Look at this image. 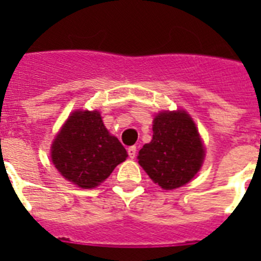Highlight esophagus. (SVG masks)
Segmentation results:
<instances>
[{
    "label": "esophagus",
    "instance_id": "esophagus-1",
    "mask_svg": "<svg viewBox=\"0 0 261 261\" xmlns=\"http://www.w3.org/2000/svg\"><path fill=\"white\" fill-rule=\"evenodd\" d=\"M136 151H137V147H136V146L128 147V154H129V156H130V158H132V159L136 156Z\"/></svg>",
    "mask_w": 261,
    "mask_h": 261
}]
</instances>
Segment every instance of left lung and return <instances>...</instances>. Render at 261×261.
Segmentation results:
<instances>
[{"label":"left lung","instance_id":"left-lung-1","mask_svg":"<svg viewBox=\"0 0 261 261\" xmlns=\"http://www.w3.org/2000/svg\"><path fill=\"white\" fill-rule=\"evenodd\" d=\"M204 146L191 117L183 112H161L154 119L153 140L138 151V163L163 190L184 186L199 171Z\"/></svg>","mask_w":261,"mask_h":261}]
</instances>
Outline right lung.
<instances>
[{
  "label": "right lung",
  "mask_w": 261,
  "mask_h": 261,
  "mask_svg": "<svg viewBox=\"0 0 261 261\" xmlns=\"http://www.w3.org/2000/svg\"><path fill=\"white\" fill-rule=\"evenodd\" d=\"M52 162L62 176L81 188H94L128 156L106 129L98 111H77L52 145Z\"/></svg>",
  "instance_id": "add662e5"
}]
</instances>
